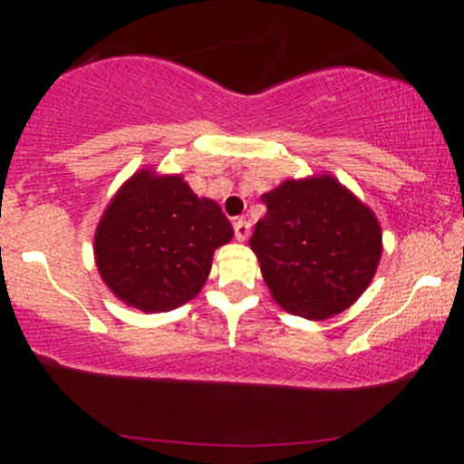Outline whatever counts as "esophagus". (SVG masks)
I'll return each mask as SVG.
<instances>
[{
    "instance_id": "34e87169",
    "label": "esophagus",
    "mask_w": 464,
    "mask_h": 464,
    "mask_svg": "<svg viewBox=\"0 0 464 464\" xmlns=\"http://www.w3.org/2000/svg\"><path fill=\"white\" fill-rule=\"evenodd\" d=\"M233 231H236V239H239V242H244V239L248 237L250 233V225L244 218H237L236 222H233Z\"/></svg>"
}]
</instances>
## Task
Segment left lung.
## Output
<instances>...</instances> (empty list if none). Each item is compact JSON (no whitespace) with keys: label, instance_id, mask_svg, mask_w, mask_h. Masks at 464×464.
<instances>
[{"label":"left lung","instance_id":"obj_1","mask_svg":"<svg viewBox=\"0 0 464 464\" xmlns=\"http://www.w3.org/2000/svg\"><path fill=\"white\" fill-rule=\"evenodd\" d=\"M262 200L248 244L273 299L310 321L353 305L382 257L375 214L329 174L284 180Z\"/></svg>","mask_w":464,"mask_h":464}]
</instances>
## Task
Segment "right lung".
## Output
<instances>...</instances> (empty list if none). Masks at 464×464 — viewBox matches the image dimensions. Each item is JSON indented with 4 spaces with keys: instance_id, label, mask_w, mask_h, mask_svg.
<instances>
[{
    "instance_id": "add662e5",
    "label": "right lung",
    "mask_w": 464,
    "mask_h": 464,
    "mask_svg": "<svg viewBox=\"0 0 464 464\" xmlns=\"http://www.w3.org/2000/svg\"><path fill=\"white\" fill-rule=\"evenodd\" d=\"M231 237L216 200L198 198L180 174L141 169L106 207L93 253L117 299L141 312H169L198 295L214 250Z\"/></svg>"
}]
</instances>
